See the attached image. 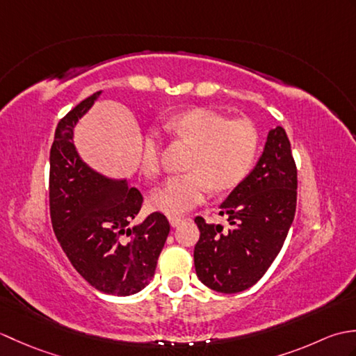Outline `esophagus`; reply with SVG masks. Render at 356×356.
<instances>
[{
  "instance_id": "obj_1",
  "label": "esophagus",
  "mask_w": 356,
  "mask_h": 356,
  "mask_svg": "<svg viewBox=\"0 0 356 356\" xmlns=\"http://www.w3.org/2000/svg\"><path fill=\"white\" fill-rule=\"evenodd\" d=\"M168 220H170V225L172 226V228H176V226H179L180 223H182L185 218L184 217H174V216H171V217H168Z\"/></svg>"
}]
</instances>
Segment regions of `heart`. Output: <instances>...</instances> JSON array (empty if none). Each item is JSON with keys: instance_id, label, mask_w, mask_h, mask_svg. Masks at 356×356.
Wrapping results in <instances>:
<instances>
[{"instance_id": "obj_1", "label": "heart", "mask_w": 356, "mask_h": 356, "mask_svg": "<svg viewBox=\"0 0 356 356\" xmlns=\"http://www.w3.org/2000/svg\"><path fill=\"white\" fill-rule=\"evenodd\" d=\"M165 130L193 147L188 172L168 177L149 197L151 207L168 216L188 213L211 190L222 193L237 186L251 171L259 149V134L248 119L228 120L205 107L171 116ZM140 170L148 176L161 171V140L154 133L143 139Z\"/></svg>"}]
</instances>
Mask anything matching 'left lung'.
I'll return each mask as SVG.
<instances>
[{
	"mask_svg": "<svg viewBox=\"0 0 356 356\" xmlns=\"http://www.w3.org/2000/svg\"><path fill=\"white\" fill-rule=\"evenodd\" d=\"M297 208V166L282 127L268 134L255 168L220 205L229 228L195 217L200 238L194 266L200 282L222 293L254 286L269 269L293 222Z\"/></svg>",
	"mask_w": 356,
	"mask_h": 356,
	"instance_id": "left-lung-1",
	"label": "left lung"
}]
</instances>
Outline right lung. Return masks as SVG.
I'll use <instances>...</instances> for the list:
<instances>
[{"label": "right lung", "instance_id": "1", "mask_svg": "<svg viewBox=\"0 0 356 356\" xmlns=\"http://www.w3.org/2000/svg\"><path fill=\"white\" fill-rule=\"evenodd\" d=\"M99 95L78 104L56 127L50 148V217L73 268L95 289L127 297L153 278L170 223L153 213L130 226L142 208L140 191L127 180L105 177L78 154L73 128Z\"/></svg>", "mask_w": 356, "mask_h": 356}]
</instances>
